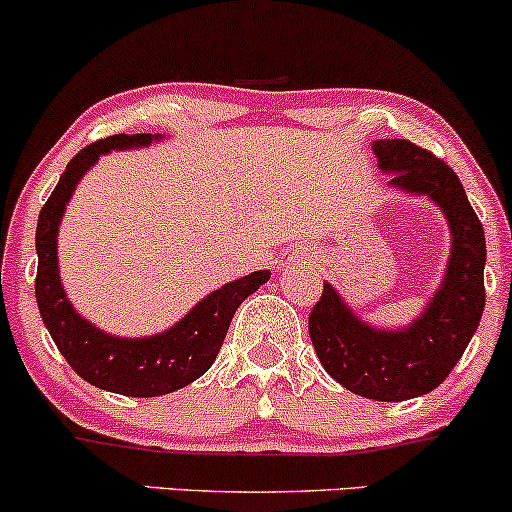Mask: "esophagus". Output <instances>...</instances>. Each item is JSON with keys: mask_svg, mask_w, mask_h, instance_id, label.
<instances>
[{"mask_svg": "<svg viewBox=\"0 0 512 512\" xmlns=\"http://www.w3.org/2000/svg\"><path fill=\"white\" fill-rule=\"evenodd\" d=\"M282 265H284V267H286V262H282Z\"/></svg>", "mask_w": 512, "mask_h": 512, "instance_id": "obj_1", "label": "esophagus"}]
</instances>
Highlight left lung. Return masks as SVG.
I'll return each mask as SVG.
<instances>
[{
	"instance_id": "8db88e82",
	"label": "left lung",
	"mask_w": 512,
	"mask_h": 512,
	"mask_svg": "<svg viewBox=\"0 0 512 512\" xmlns=\"http://www.w3.org/2000/svg\"><path fill=\"white\" fill-rule=\"evenodd\" d=\"M381 170L391 184L425 194L442 206L452 228L445 282L411 328L384 333L364 325L330 284L311 316L308 333L325 372L347 391L374 401H406L442 384L474 338L486 306V238L479 216L445 160L403 138L376 140Z\"/></svg>"
}]
</instances>
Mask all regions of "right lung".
I'll list each match as a JSON object with an SVG mask.
<instances>
[{
  "instance_id": "obj_1",
  "label": "right lung",
  "mask_w": 512,
  "mask_h": 512,
  "mask_svg": "<svg viewBox=\"0 0 512 512\" xmlns=\"http://www.w3.org/2000/svg\"><path fill=\"white\" fill-rule=\"evenodd\" d=\"M150 140H153L150 133H136V136L119 133L82 148L72 157L53 194L43 204L36 228V301L50 338L84 381L97 389L133 398L172 393L209 372L213 359L221 352L238 306L269 279L267 269H262L226 284L206 296L174 328L153 338H114L77 316L58 277V223L65 213V204L82 174L99 160V155L114 148H133V145L140 148Z\"/></svg>"
}]
</instances>
